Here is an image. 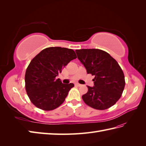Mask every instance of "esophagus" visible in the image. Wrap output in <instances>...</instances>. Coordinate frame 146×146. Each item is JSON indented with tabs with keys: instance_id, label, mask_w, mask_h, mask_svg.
<instances>
[{
	"instance_id": "34e87169",
	"label": "esophagus",
	"mask_w": 146,
	"mask_h": 146,
	"mask_svg": "<svg viewBox=\"0 0 146 146\" xmlns=\"http://www.w3.org/2000/svg\"><path fill=\"white\" fill-rule=\"evenodd\" d=\"M75 85H76V86H82V85L80 84V83H75Z\"/></svg>"
}]
</instances>
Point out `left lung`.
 Segmentation results:
<instances>
[{
    "mask_svg": "<svg viewBox=\"0 0 146 146\" xmlns=\"http://www.w3.org/2000/svg\"><path fill=\"white\" fill-rule=\"evenodd\" d=\"M88 74L95 76L94 86L82 96L85 103L95 109L105 110L119 100L125 86V77L117 61L103 50L82 49L75 51Z\"/></svg>",
    "mask_w": 146,
    "mask_h": 146,
    "instance_id": "left-lung-1",
    "label": "left lung"
}]
</instances>
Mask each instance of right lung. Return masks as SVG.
<instances>
[{
    "mask_svg": "<svg viewBox=\"0 0 146 146\" xmlns=\"http://www.w3.org/2000/svg\"><path fill=\"white\" fill-rule=\"evenodd\" d=\"M75 58L73 49L49 47L31 60L26 71L25 87L30 100L36 107L52 110L63 103L74 84H63L56 77Z\"/></svg>",
    "mask_w": 146,
    "mask_h": 146,
    "instance_id": "add662e5",
    "label": "right lung"
}]
</instances>
